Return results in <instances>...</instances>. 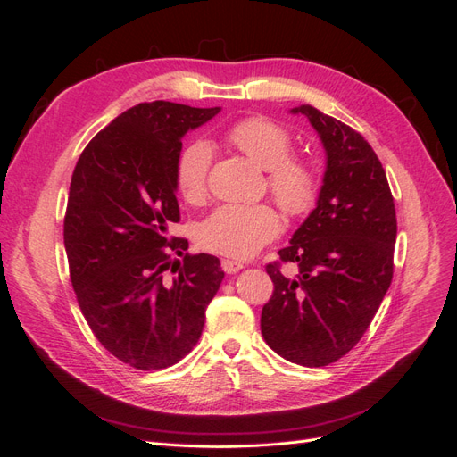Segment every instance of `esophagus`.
<instances>
[{
  "label": "esophagus",
  "instance_id": "esophagus-1",
  "mask_svg": "<svg viewBox=\"0 0 457 457\" xmlns=\"http://www.w3.org/2000/svg\"><path fill=\"white\" fill-rule=\"evenodd\" d=\"M220 267H223V270L227 274H234V272H238V270L244 269V262L232 261V259H223V261H220Z\"/></svg>",
  "mask_w": 457,
  "mask_h": 457
}]
</instances>
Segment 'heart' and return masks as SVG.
Here are the masks:
<instances>
[{"instance_id":"1","label":"heart","mask_w":457,"mask_h":457,"mask_svg":"<svg viewBox=\"0 0 457 457\" xmlns=\"http://www.w3.org/2000/svg\"><path fill=\"white\" fill-rule=\"evenodd\" d=\"M232 146L267 170V185L284 212L292 217L307 213L316 198L314 165L303 156L289 154L292 135L267 118H245L227 131ZM212 146L192 141L177 160L175 183L187 202L200 204L207 196V173ZM282 219L269 204H223L198 228V242L207 252L247 259L278 237Z\"/></svg>"}]
</instances>
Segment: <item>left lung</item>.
Segmentation results:
<instances>
[{
    "instance_id": "8db88e82",
    "label": "left lung",
    "mask_w": 457,
    "mask_h": 457,
    "mask_svg": "<svg viewBox=\"0 0 457 457\" xmlns=\"http://www.w3.org/2000/svg\"><path fill=\"white\" fill-rule=\"evenodd\" d=\"M303 114L326 150L316 207L269 262L274 292L261 312V334L289 362L320 368L361 341L393 280L395 202L383 165L364 137L311 104ZM282 262H294L286 277Z\"/></svg>"
}]
</instances>
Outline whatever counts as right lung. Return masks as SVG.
Here are the masks:
<instances>
[{
    "label": "right lung",
    "instance_id": "right-lung-1",
    "mask_svg": "<svg viewBox=\"0 0 457 457\" xmlns=\"http://www.w3.org/2000/svg\"><path fill=\"white\" fill-rule=\"evenodd\" d=\"M219 110L137 104L93 137L72 173L64 247L78 305L103 347L137 370H163L192 351L225 278L215 255H190L185 238L168 237L181 219V139Z\"/></svg>",
    "mask_w": 457,
    "mask_h": 457
}]
</instances>
